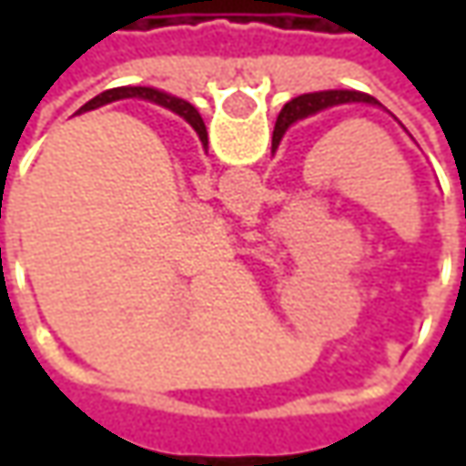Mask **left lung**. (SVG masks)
Here are the masks:
<instances>
[{
    "label": "left lung",
    "mask_w": 466,
    "mask_h": 466,
    "mask_svg": "<svg viewBox=\"0 0 466 466\" xmlns=\"http://www.w3.org/2000/svg\"><path fill=\"white\" fill-rule=\"evenodd\" d=\"M342 103H370L379 106V100L368 93H358V90H321V93H309V96H298L290 103H285V108L279 111L278 124H275V135H272V153L278 150L279 139L288 132V127H293L300 118H309L324 108L331 106H342Z\"/></svg>",
    "instance_id": "obj_1"
}]
</instances>
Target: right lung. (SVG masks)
I'll list each match as a JSON object with an SVG mask.
<instances>
[{"instance_id": "obj_1", "label": "right lung", "mask_w": 466, "mask_h": 466, "mask_svg": "<svg viewBox=\"0 0 466 466\" xmlns=\"http://www.w3.org/2000/svg\"><path fill=\"white\" fill-rule=\"evenodd\" d=\"M124 98H142V100H153L157 106H166L170 108L173 114H178V116H184L194 127V132L199 135L202 139V145H207V129H205V121L199 116V111L187 103V100L181 98H173L168 93H160V90H155V87H114V90H106V93H100L96 98L90 100V103H85V108L90 111V108H98V106H106V103H114V100H124Z\"/></svg>"}]
</instances>
